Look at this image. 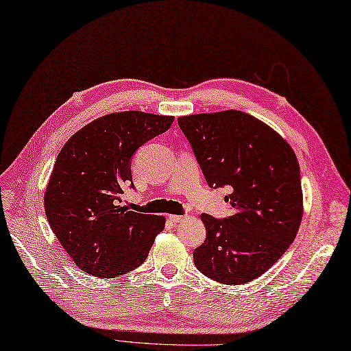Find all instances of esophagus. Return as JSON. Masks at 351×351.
I'll list each match as a JSON object with an SVG mask.
<instances>
[{
    "mask_svg": "<svg viewBox=\"0 0 351 351\" xmlns=\"http://www.w3.org/2000/svg\"><path fill=\"white\" fill-rule=\"evenodd\" d=\"M169 219H171L172 223H182L184 219H185V217L184 215H169Z\"/></svg>",
    "mask_w": 351,
    "mask_h": 351,
    "instance_id": "1",
    "label": "esophagus"
}]
</instances>
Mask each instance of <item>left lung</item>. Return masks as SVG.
Masks as SVG:
<instances>
[{"label": "left lung", "mask_w": 351, "mask_h": 351, "mask_svg": "<svg viewBox=\"0 0 351 351\" xmlns=\"http://www.w3.org/2000/svg\"><path fill=\"white\" fill-rule=\"evenodd\" d=\"M178 124L208 185L232 189L226 197L232 215H201L206 239L193 252V263L224 285L262 276L301 226L304 198L295 152L266 123L237 110L184 115Z\"/></svg>", "instance_id": "obj_1"}]
</instances>
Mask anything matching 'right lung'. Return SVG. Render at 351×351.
<instances>
[{
  "instance_id": "1",
  "label": "right lung",
  "mask_w": 351,
  "mask_h": 351,
  "mask_svg": "<svg viewBox=\"0 0 351 351\" xmlns=\"http://www.w3.org/2000/svg\"><path fill=\"white\" fill-rule=\"evenodd\" d=\"M173 120L143 111L112 112L82 127L62 147L45 192V211L82 271L117 278L146 261L166 218L128 211L120 205L121 193L134 188V152Z\"/></svg>"
}]
</instances>
